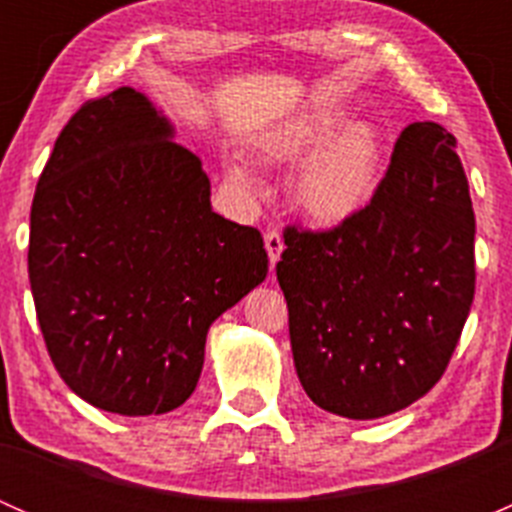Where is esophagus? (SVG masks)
<instances>
[{
	"instance_id": "obj_1",
	"label": "esophagus",
	"mask_w": 512,
	"mask_h": 512,
	"mask_svg": "<svg viewBox=\"0 0 512 512\" xmlns=\"http://www.w3.org/2000/svg\"><path fill=\"white\" fill-rule=\"evenodd\" d=\"M265 250H267V255H270V267H275L277 260H280L282 250H285V242H282V235L275 230V227L265 232Z\"/></svg>"
}]
</instances>
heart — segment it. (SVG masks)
I'll return each instance as SVG.
<instances>
[{"label": "heart", "mask_w": 512, "mask_h": 512, "mask_svg": "<svg viewBox=\"0 0 512 512\" xmlns=\"http://www.w3.org/2000/svg\"><path fill=\"white\" fill-rule=\"evenodd\" d=\"M324 111L299 113L267 128L257 138V156L267 163H294L307 155L294 175V200L317 223H342L359 213L379 183L381 141L369 123H349ZM237 188H252L247 170L232 168Z\"/></svg>", "instance_id": "1"}]
</instances>
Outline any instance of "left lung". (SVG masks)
I'll list each match as a JSON object with an SVG mask.
<instances>
[{
  "label": "left lung",
  "mask_w": 512,
  "mask_h": 512,
  "mask_svg": "<svg viewBox=\"0 0 512 512\" xmlns=\"http://www.w3.org/2000/svg\"><path fill=\"white\" fill-rule=\"evenodd\" d=\"M282 235L277 280L309 399L364 421L428 394L476 294V215L456 138L433 121L411 123L359 213Z\"/></svg>",
  "instance_id": "left-lung-1"
}]
</instances>
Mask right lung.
Returning <instances> with one entry per match:
<instances>
[{"instance_id": "1", "label": "right lung", "mask_w": 512, "mask_h": 512, "mask_svg": "<svg viewBox=\"0 0 512 512\" xmlns=\"http://www.w3.org/2000/svg\"><path fill=\"white\" fill-rule=\"evenodd\" d=\"M267 275L257 227L210 208V180L146 96L71 116L36 183L29 282L46 352L76 396L121 416L190 399L205 337Z\"/></svg>"}]
</instances>
